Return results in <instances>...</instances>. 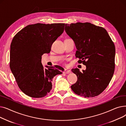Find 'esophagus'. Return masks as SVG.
<instances>
[{"instance_id":"esophagus-1","label":"esophagus","mask_w":126,"mask_h":126,"mask_svg":"<svg viewBox=\"0 0 126 126\" xmlns=\"http://www.w3.org/2000/svg\"><path fill=\"white\" fill-rule=\"evenodd\" d=\"M71 72V70L69 69H64V73L65 74H69Z\"/></svg>"}]
</instances>
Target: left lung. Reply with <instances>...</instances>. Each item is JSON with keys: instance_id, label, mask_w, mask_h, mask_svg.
<instances>
[{"instance_id": "left-lung-1", "label": "left lung", "mask_w": 126, "mask_h": 126, "mask_svg": "<svg viewBox=\"0 0 126 126\" xmlns=\"http://www.w3.org/2000/svg\"><path fill=\"white\" fill-rule=\"evenodd\" d=\"M65 31L75 42L76 57L79 63L86 65L81 72L79 69L71 71L78 78L71 86L75 93L85 97L101 94L113 77L115 68V48L104 28L89 22L66 24Z\"/></svg>"}]
</instances>
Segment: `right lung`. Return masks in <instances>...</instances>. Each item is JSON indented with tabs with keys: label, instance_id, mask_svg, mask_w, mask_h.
I'll return each instance as SVG.
<instances>
[{
	"label": "right lung",
	"instance_id": "obj_1",
	"mask_svg": "<svg viewBox=\"0 0 126 126\" xmlns=\"http://www.w3.org/2000/svg\"><path fill=\"white\" fill-rule=\"evenodd\" d=\"M65 23H36L17 32L11 44L10 66L18 87L30 97H44L52 88L54 77L64 69L47 66L44 69L42 56L49 53L52 43L64 32Z\"/></svg>",
	"mask_w": 126,
	"mask_h": 126
}]
</instances>
